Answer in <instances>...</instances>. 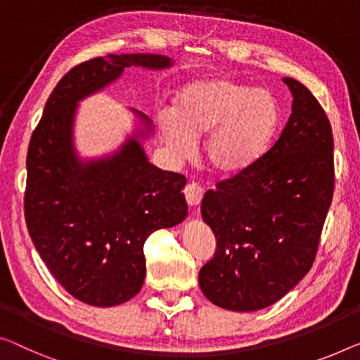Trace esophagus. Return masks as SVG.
Segmentation results:
<instances>
[{
	"label": "esophagus",
	"instance_id": "obj_1",
	"mask_svg": "<svg viewBox=\"0 0 360 360\" xmlns=\"http://www.w3.org/2000/svg\"><path fill=\"white\" fill-rule=\"evenodd\" d=\"M203 187L198 184V182H189V184L186 186L184 189V195H186V200L189 203L191 207H195L198 203L202 202V197H203Z\"/></svg>",
	"mask_w": 360,
	"mask_h": 360
}]
</instances>
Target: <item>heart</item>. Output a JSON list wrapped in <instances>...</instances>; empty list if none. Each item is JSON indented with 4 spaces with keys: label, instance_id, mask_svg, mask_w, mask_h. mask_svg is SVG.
Wrapping results in <instances>:
<instances>
[{
    "label": "heart",
    "instance_id": "1",
    "mask_svg": "<svg viewBox=\"0 0 360 360\" xmlns=\"http://www.w3.org/2000/svg\"><path fill=\"white\" fill-rule=\"evenodd\" d=\"M280 122V106L264 89L228 77L194 79L182 85L174 108L157 112L162 142L176 158H189L206 136L205 158L213 171L234 174L264 153Z\"/></svg>",
    "mask_w": 360,
    "mask_h": 360
}]
</instances>
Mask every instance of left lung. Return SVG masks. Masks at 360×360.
<instances>
[{
  "mask_svg": "<svg viewBox=\"0 0 360 360\" xmlns=\"http://www.w3.org/2000/svg\"><path fill=\"white\" fill-rule=\"evenodd\" d=\"M291 116L273 147L205 192L202 218L217 238L200 268L205 297L234 312L275 304L307 275L335 187L333 134L310 90L284 77Z\"/></svg>",
  "mask_w": 360,
  "mask_h": 360,
  "instance_id": "left-lung-1",
  "label": "left lung"
}]
</instances>
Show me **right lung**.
Instances as JSON below:
<instances>
[{
    "label": "right lung",
    "instance_id": "add662e5",
    "mask_svg": "<svg viewBox=\"0 0 360 360\" xmlns=\"http://www.w3.org/2000/svg\"><path fill=\"white\" fill-rule=\"evenodd\" d=\"M173 66L163 55L94 58L72 68L53 90L27 153L25 223L48 270L80 302H127L146 280L150 234L187 217L186 178L148 162L142 141L152 122L132 110L137 126L111 155L84 160L74 146L77 105L124 72Z\"/></svg>",
    "mask_w": 360,
    "mask_h": 360
}]
</instances>
